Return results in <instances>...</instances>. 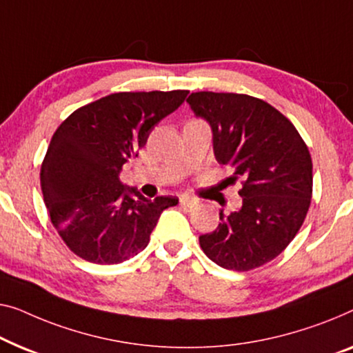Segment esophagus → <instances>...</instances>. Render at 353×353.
<instances>
[{"instance_id":"esophagus-1","label":"esophagus","mask_w":353,"mask_h":353,"mask_svg":"<svg viewBox=\"0 0 353 353\" xmlns=\"http://www.w3.org/2000/svg\"><path fill=\"white\" fill-rule=\"evenodd\" d=\"M180 203H181V205L188 207V208H194L199 203V201H197V199L189 197V196H181L180 197Z\"/></svg>"}]
</instances>
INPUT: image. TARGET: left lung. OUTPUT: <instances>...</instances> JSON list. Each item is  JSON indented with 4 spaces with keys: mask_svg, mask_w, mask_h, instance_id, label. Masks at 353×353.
<instances>
[{
    "mask_svg": "<svg viewBox=\"0 0 353 353\" xmlns=\"http://www.w3.org/2000/svg\"><path fill=\"white\" fill-rule=\"evenodd\" d=\"M213 132L219 164L234 168L242 205L219 212L218 228L199 237L224 269L245 270L277 258L303 226L312 199V159L299 132L279 110L245 94L194 92L186 100Z\"/></svg>",
    "mask_w": 353,
    "mask_h": 353,
    "instance_id": "obj_1",
    "label": "left lung"
}]
</instances>
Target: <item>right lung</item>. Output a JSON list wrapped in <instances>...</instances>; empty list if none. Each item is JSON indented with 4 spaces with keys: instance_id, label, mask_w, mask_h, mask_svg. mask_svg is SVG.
Segmentation results:
<instances>
[{
    "instance_id": "1",
    "label": "right lung",
    "mask_w": 353,
    "mask_h": 353,
    "mask_svg": "<svg viewBox=\"0 0 353 353\" xmlns=\"http://www.w3.org/2000/svg\"><path fill=\"white\" fill-rule=\"evenodd\" d=\"M188 90L117 92L81 106L59 125L41 165L50 221L71 252L95 264H119L146 248L161 213L176 197L146 199L121 183L156 124Z\"/></svg>"
}]
</instances>
